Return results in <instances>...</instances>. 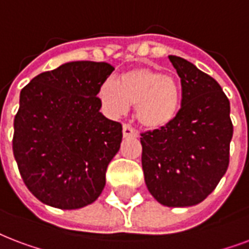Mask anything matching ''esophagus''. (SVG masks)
<instances>
[{
    "label": "esophagus",
    "mask_w": 249,
    "mask_h": 249,
    "mask_svg": "<svg viewBox=\"0 0 249 249\" xmlns=\"http://www.w3.org/2000/svg\"><path fill=\"white\" fill-rule=\"evenodd\" d=\"M123 134H124V137H137L136 129L133 128V126H130L129 124L123 125Z\"/></svg>",
    "instance_id": "obj_1"
}]
</instances>
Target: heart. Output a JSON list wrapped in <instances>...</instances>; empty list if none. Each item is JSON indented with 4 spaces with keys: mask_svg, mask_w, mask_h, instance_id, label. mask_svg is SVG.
I'll use <instances>...</instances> for the list:
<instances>
[{
    "mask_svg": "<svg viewBox=\"0 0 249 249\" xmlns=\"http://www.w3.org/2000/svg\"><path fill=\"white\" fill-rule=\"evenodd\" d=\"M102 107L117 117L136 106L138 121L149 129H163L178 119L183 103V90L175 77L150 68H133L116 78H107L99 87Z\"/></svg>",
    "mask_w": 249,
    "mask_h": 249,
    "instance_id": "obj_1",
    "label": "heart"
}]
</instances>
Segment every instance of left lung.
Wrapping results in <instances>:
<instances>
[{"mask_svg": "<svg viewBox=\"0 0 249 249\" xmlns=\"http://www.w3.org/2000/svg\"><path fill=\"white\" fill-rule=\"evenodd\" d=\"M183 103L170 126L141 134L146 187L159 204L185 208L213 192L230 162V102L219 83L192 62L168 56Z\"/></svg>", "mask_w": 249, "mask_h": 249, "instance_id": "8db88e82", "label": "left lung"}]
</instances>
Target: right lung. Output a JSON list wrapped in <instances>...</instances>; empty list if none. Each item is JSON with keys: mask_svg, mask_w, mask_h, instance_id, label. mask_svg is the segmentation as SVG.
<instances>
[{"mask_svg": "<svg viewBox=\"0 0 249 249\" xmlns=\"http://www.w3.org/2000/svg\"><path fill=\"white\" fill-rule=\"evenodd\" d=\"M115 68L73 61L36 75L20 91L13 153L30 192L64 210L92 204L120 149L123 126L99 112V87Z\"/></svg>", "mask_w": 249, "mask_h": 249, "instance_id": "add662e5", "label": "right lung"}]
</instances>
